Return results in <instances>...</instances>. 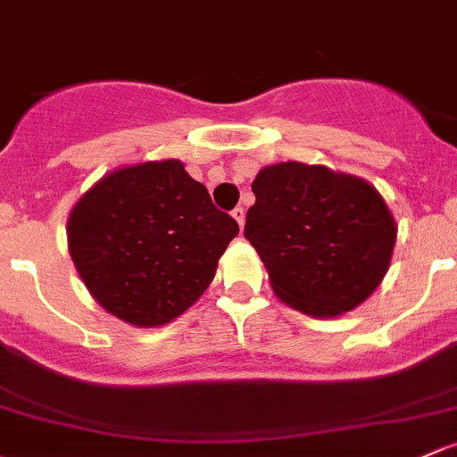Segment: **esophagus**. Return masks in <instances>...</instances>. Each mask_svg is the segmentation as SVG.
Returning <instances> with one entry per match:
<instances>
[{
  "label": "esophagus",
  "instance_id": "esophagus-1",
  "mask_svg": "<svg viewBox=\"0 0 457 457\" xmlns=\"http://www.w3.org/2000/svg\"><path fill=\"white\" fill-rule=\"evenodd\" d=\"M232 216H234V219H237L238 228H243V225H245V210L241 208V205H238V208H234V210H232Z\"/></svg>",
  "mask_w": 457,
  "mask_h": 457
}]
</instances>
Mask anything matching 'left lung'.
<instances>
[{
	"mask_svg": "<svg viewBox=\"0 0 457 457\" xmlns=\"http://www.w3.org/2000/svg\"><path fill=\"white\" fill-rule=\"evenodd\" d=\"M245 238L276 297L311 317H337L372 295L390 269L396 220L366 179L280 162L252 184Z\"/></svg>",
	"mask_w": 457,
	"mask_h": 457,
	"instance_id": "left-lung-1",
	"label": "left lung"
}]
</instances>
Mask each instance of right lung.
<instances>
[{
  "instance_id": "obj_1",
  "label": "right lung",
  "mask_w": 457,
  "mask_h": 457,
  "mask_svg": "<svg viewBox=\"0 0 457 457\" xmlns=\"http://www.w3.org/2000/svg\"><path fill=\"white\" fill-rule=\"evenodd\" d=\"M238 223L179 160L115 168L76 201L67 247L107 313L137 328L164 326L212 282Z\"/></svg>"
}]
</instances>
